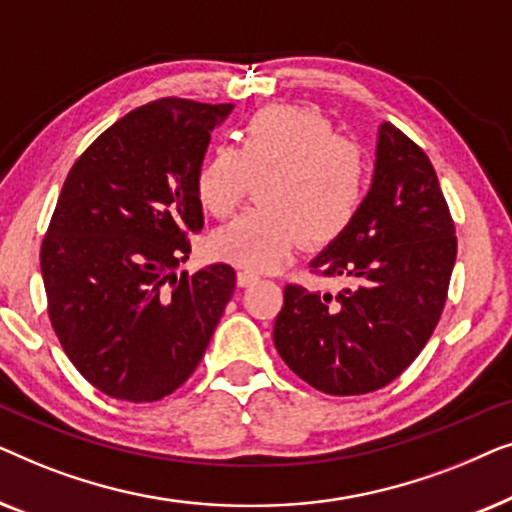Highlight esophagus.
<instances>
[{"label":"esophagus","mask_w":512,"mask_h":512,"mask_svg":"<svg viewBox=\"0 0 512 512\" xmlns=\"http://www.w3.org/2000/svg\"><path fill=\"white\" fill-rule=\"evenodd\" d=\"M254 282H258V275L254 270H247V268H242V270H237V284L242 286H251Z\"/></svg>","instance_id":"1"}]
</instances>
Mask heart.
<instances>
[{
    "label": "heart",
    "instance_id": "heart-1",
    "mask_svg": "<svg viewBox=\"0 0 512 512\" xmlns=\"http://www.w3.org/2000/svg\"><path fill=\"white\" fill-rule=\"evenodd\" d=\"M268 181L240 219L216 230L212 251L261 272L300 244L324 247L347 233L368 195V160L319 111L272 104L240 130V146L219 144L195 174L200 205L226 219L247 198L251 179Z\"/></svg>",
    "mask_w": 512,
    "mask_h": 512
}]
</instances>
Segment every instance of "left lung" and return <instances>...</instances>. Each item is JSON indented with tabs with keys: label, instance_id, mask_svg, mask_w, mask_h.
<instances>
[{
	"label": "left lung",
	"instance_id": "1",
	"mask_svg": "<svg viewBox=\"0 0 512 512\" xmlns=\"http://www.w3.org/2000/svg\"><path fill=\"white\" fill-rule=\"evenodd\" d=\"M457 237L436 170L396 125L377 135L373 186L347 233L310 263L338 293L286 284L275 347L310 387L359 396L417 359L447 300Z\"/></svg>",
	"mask_w": 512,
	"mask_h": 512
}]
</instances>
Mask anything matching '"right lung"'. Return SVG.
I'll return each instance as SVG.
<instances>
[{
	"instance_id": "right-lung-1",
	"label": "right lung",
	"mask_w": 512,
	"mask_h": 512,
	"mask_svg": "<svg viewBox=\"0 0 512 512\" xmlns=\"http://www.w3.org/2000/svg\"><path fill=\"white\" fill-rule=\"evenodd\" d=\"M233 104L163 97L102 132L69 170L41 242L48 317L76 370L118 401L179 389L235 291V270L177 277L205 226L195 174Z\"/></svg>"
}]
</instances>
